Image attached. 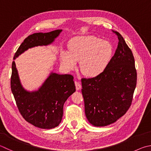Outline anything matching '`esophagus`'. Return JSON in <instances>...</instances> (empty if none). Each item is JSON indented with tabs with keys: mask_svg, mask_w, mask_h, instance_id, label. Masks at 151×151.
Listing matches in <instances>:
<instances>
[{
	"mask_svg": "<svg viewBox=\"0 0 151 151\" xmlns=\"http://www.w3.org/2000/svg\"><path fill=\"white\" fill-rule=\"evenodd\" d=\"M75 86H76V89L77 90H80L81 88V86H82L81 83H79L78 81H76L75 82Z\"/></svg>",
	"mask_w": 151,
	"mask_h": 151,
	"instance_id": "1",
	"label": "esophagus"
}]
</instances>
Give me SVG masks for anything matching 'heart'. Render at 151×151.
Wrapping results in <instances>:
<instances>
[{
    "instance_id": "heart-1",
    "label": "heart",
    "mask_w": 151,
    "mask_h": 151,
    "mask_svg": "<svg viewBox=\"0 0 151 151\" xmlns=\"http://www.w3.org/2000/svg\"><path fill=\"white\" fill-rule=\"evenodd\" d=\"M112 53L110 43L94 35H81L71 39L68 51L61 52V62L67 70L75 68L79 61L82 73L88 77L100 75L108 65Z\"/></svg>"
}]
</instances>
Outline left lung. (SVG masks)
<instances>
[{"label":"left lung","instance_id":"1","mask_svg":"<svg viewBox=\"0 0 151 151\" xmlns=\"http://www.w3.org/2000/svg\"><path fill=\"white\" fill-rule=\"evenodd\" d=\"M114 55L100 75L82 78L85 114L90 124L104 127L116 122L129 108L137 84L135 60L122 35Z\"/></svg>","mask_w":151,"mask_h":151}]
</instances>
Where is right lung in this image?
<instances>
[{
  "label": "right lung",
  "mask_w": 151,
  "mask_h": 151,
  "mask_svg": "<svg viewBox=\"0 0 151 151\" xmlns=\"http://www.w3.org/2000/svg\"><path fill=\"white\" fill-rule=\"evenodd\" d=\"M62 31L57 29L29 35L16 52L14 60L29 48L51 44ZM73 78L70 75L51 72L37 90L28 91L21 84L16 63L13 61L11 90L18 110L26 121L45 129L58 126L62 120L64 104L76 90Z\"/></svg>",
  "instance_id": "obj_1"
}]
</instances>
